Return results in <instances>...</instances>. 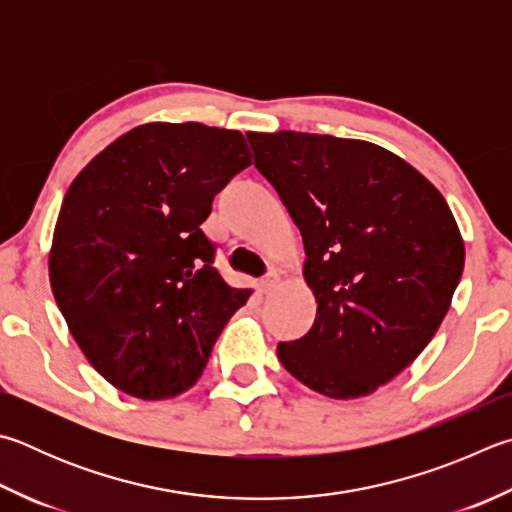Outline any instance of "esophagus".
Returning a JSON list of instances; mask_svg holds the SVG:
<instances>
[{
  "label": "esophagus",
  "instance_id": "obj_1",
  "mask_svg": "<svg viewBox=\"0 0 512 512\" xmlns=\"http://www.w3.org/2000/svg\"><path fill=\"white\" fill-rule=\"evenodd\" d=\"M277 284H280V275L277 273H268L262 282H259V288H262V293H273L275 288H277Z\"/></svg>",
  "mask_w": 512,
  "mask_h": 512
}]
</instances>
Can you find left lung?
<instances>
[{"mask_svg": "<svg viewBox=\"0 0 512 512\" xmlns=\"http://www.w3.org/2000/svg\"><path fill=\"white\" fill-rule=\"evenodd\" d=\"M255 167L302 232L311 331L277 345L322 396L360 398L412 365L452 304L466 248L443 194L385 147L306 132H248Z\"/></svg>", "mask_w": 512, "mask_h": 512, "instance_id": "8db88e82", "label": "left lung"}]
</instances>
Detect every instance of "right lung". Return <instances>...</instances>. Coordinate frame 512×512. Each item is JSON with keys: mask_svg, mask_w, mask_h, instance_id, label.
<instances>
[{"mask_svg": "<svg viewBox=\"0 0 512 512\" xmlns=\"http://www.w3.org/2000/svg\"><path fill=\"white\" fill-rule=\"evenodd\" d=\"M248 165L235 129L147 123L94 156L64 194L53 297L91 367L120 392H188L253 293L221 280L201 230L215 194Z\"/></svg>", "mask_w": 512, "mask_h": 512, "instance_id": "1", "label": "right lung"}]
</instances>
